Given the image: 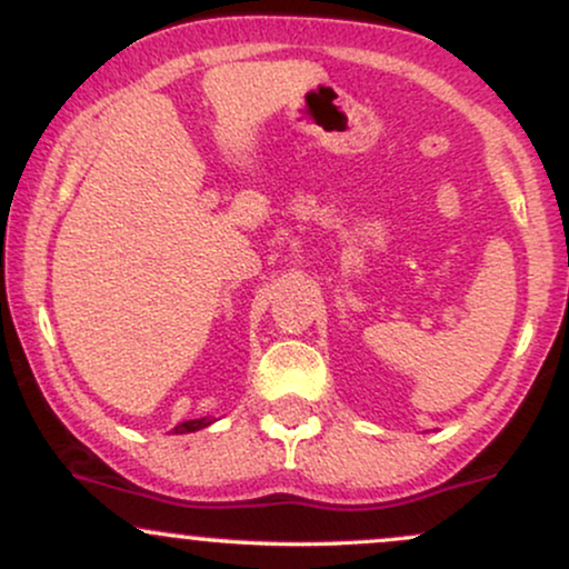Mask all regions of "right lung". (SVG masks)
Segmentation results:
<instances>
[{
    "label": "right lung",
    "instance_id": "add662e5",
    "mask_svg": "<svg viewBox=\"0 0 569 569\" xmlns=\"http://www.w3.org/2000/svg\"><path fill=\"white\" fill-rule=\"evenodd\" d=\"M206 426H211V420L200 417V420H187V422H181V426H176L173 433H192V430H200V428H206Z\"/></svg>",
    "mask_w": 569,
    "mask_h": 569
}]
</instances>
